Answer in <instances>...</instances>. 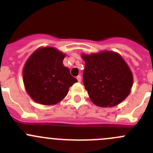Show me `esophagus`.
<instances>
[{"instance_id": "1", "label": "esophagus", "mask_w": 153, "mask_h": 153, "mask_svg": "<svg viewBox=\"0 0 153 153\" xmlns=\"http://www.w3.org/2000/svg\"><path fill=\"white\" fill-rule=\"evenodd\" d=\"M77 80L78 81V82H81V75H78V76H77Z\"/></svg>"}]
</instances>
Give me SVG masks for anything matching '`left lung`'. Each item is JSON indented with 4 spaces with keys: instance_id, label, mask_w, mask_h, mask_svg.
Instances as JSON below:
<instances>
[{
    "instance_id": "obj_1",
    "label": "left lung",
    "mask_w": 153,
    "mask_h": 153,
    "mask_svg": "<svg viewBox=\"0 0 153 153\" xmlns=\"http://www.w3.org/2000/svg\"><path fill=\"white\" fill-rule=\"evenodd\" d=\"M83 83L91 101L101 107L120 104L130 93L133 77L122 57L114 52L82 55Z\"/></svg>"
}]
</instances>
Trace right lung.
<instances>
[{
  "mask_svg": "<svg viewBox=\"0 0 153 153\" xmlns=\"http://www.w3.org/2000/svg\"><path fill=\"white\" fill-rule=\"evenodd\" d=\"M65 56L55 48L45 47L27 60L23 70L24 83L27 93L37 103L52 105L60 102L78 81L63 64Z\"/></svg>",
  "mask_w": 153,
  "mask_h": 153,
  "instance_id": "right-lung-1",
  "label": "right lung"
}]
</instances>
